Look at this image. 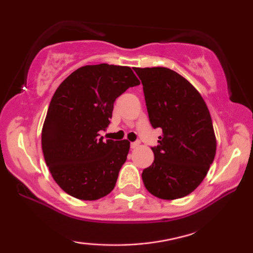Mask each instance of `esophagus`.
I'll use <instances>...</instances> for the list:
<instances>
[{
	"label": "esophagus",
	"mask_w": 253,
	"mask_h": 253,
	"mask_svg": "<svg viewBox=\"0 0 253 253\" xmlns=\"http://www.w3.org/2000/svg\"><path fill=\"white\" fill-rule=\"evenodd\" d=\"M139 141H133V143H131L130 144V146H131V148H136V147H138L139 146Z\"/></svg>",
	"instance_id": "obj_1"
}]
</instances>
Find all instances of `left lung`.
Returning a JSON list of instances; mask_svg holds the SVG:
<instances>
[{
	"mask_svg": "<svg viewBox=\"0 0 253 253\" xmlns=\"http://www.w3.org/2000/svg\"><path fill=\"white\" fill-rule=\"evenodd\" d=\"M141 81L150 122L162 129L154 161L144 169L145 188L160 199L191 193L215 157L213 123L200 93L184 77L168 68H133Z\"/></svg>",
	"mask_w": 253,
	"mask_h": 253,
	"instance_id": "1",
	"label": "left lung"
}]
</instances>
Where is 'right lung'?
Returning a JSON list of instances; mask_svg holds the SVG:
<instances>
[{
	"label": "right lung",
	"mask_w": 253,
	"mask_h": 253,
	"mask_svg": "<svg viewBox=\"0 0 253 253\" xmlns=\"http://www.w3.org/2000/svg\"><path fill=\"white\" fill-rule=\"evenodd\" d=\"M129 67L85 65L55 91L41 133L44 160L54 181L68 195L96 200L115 188L130 143L103 140L116 98L139 85Z\"/></svg>",
	"instance_id": "1"
}]
</instances>
